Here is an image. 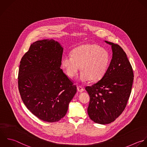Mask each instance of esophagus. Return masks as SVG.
<instances>
[{
    "instance_id": "esophagus-1",
    "label": "esophagus",
    "mask_w": 147,
    "mask_h": 147,
    "mask_svg": "<svg viewBox=\"0 0 147 147\" xmlns=\"http://www.w3.org/2000/svg\"><path fill=\"white\" fill-rule=\"evenodd\" d=\"M77 90H78L79 92L82 93V92H84V89H83V88H82V86H77Z\"/></svg>"
}]
</instances>
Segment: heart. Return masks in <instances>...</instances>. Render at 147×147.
<instances>
[{
	"label": "heart",
	"mask_w": 147,
	"mask_h": 147,
	"mask_svg": "<svg viewBox=\"0 0 147 147\" xmlns=\"http://www.w3.org/2000/svg\"><path fill=\"white\" fill-rule=\"evenodd\" d=\"M110 61L107 50L95 44L80 46L71 51V55L65 56L61 61V66L66 74L73 78L80 69L78 80L86 82L90 80L97 81L105 75Z\"/></svg>",
	"instance_id": "1"
}]
</instances>
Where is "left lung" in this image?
Returning a JSON list of instances; mask_svg holds the SVG:
<instances>
[{
	"mask_svg": "<svg viewBox=\"0 0 147 147\" xmlns=\"http://www.w3.org/2000/svg\"><path fill=\"white\" fill-rule=\"evenodd\" d=\"M105 42L112 50L109 66L100 81L85 88L90 96L88 115L94 123L103 125L114 121L125 108L134 77L123 49L117 44Z\"/></svg>",
	"mask_w": 147,
	"mask_h": 147,
	"instance_id": "8db88e82",
	"label": "left lung"
}]
</instances>
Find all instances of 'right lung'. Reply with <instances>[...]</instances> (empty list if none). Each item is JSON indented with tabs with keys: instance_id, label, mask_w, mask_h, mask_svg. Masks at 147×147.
<instances>
[{
	"instance_id": "add662e5",
	"label": "right lung",
	"mask_w": 147,
	"mask_h": 147,
	"mask_svg": "<svg viewBox=\"0 0 147 147\" xmlns=\"http://www.w3.org/2000/svg\"><path fill=\"white\" fill-rule=\"evenodd\" d=\"M63 48L54 39L32 43L20 62L18 88L27 109L53 123L66 114L77 88L61 69Z\"/></svg>"
}]
</instances>
